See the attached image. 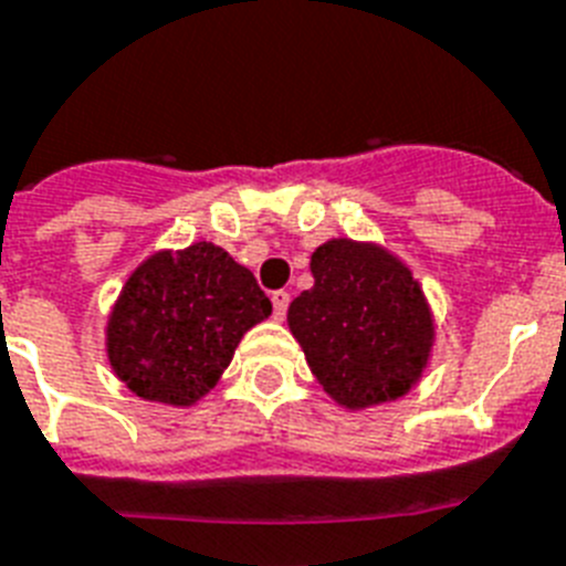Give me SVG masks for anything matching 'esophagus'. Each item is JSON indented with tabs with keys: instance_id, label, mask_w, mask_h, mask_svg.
<instances>
[{
	"instance_id": "obj_1",
	"label": "esophagus",
	"mask_w": 566,
	"mask_h": 566,
	"mask_svg": "<svg viewBox=\"0 0 566 566\" xmlns=\"http://www.w3.org/2000/svg\"><path fill=\"white\" fill-rule=\"evenodd\" d=\"M270 302H273V316H275V319H284V313H287V305H291V293L275 291L273 296H270Z\"/></svg>"
}]
</instances>
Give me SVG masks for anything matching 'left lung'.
Instances as JSON below:
<instances>
[{"label":"left lung","instance_id":"1","mask_svg":"<svg viewBox=\"0 0 566 566\" xmlns=\"http://www.w3.org/2000/svg\"><path fill=\"white\" fill-rule=\"evenodd\" d=\"M311 273L313 287L293 298L287 325L322 391L348 411L406 397L437 339L411 268L377 241L339 235L313 250Z\"/></svg>","mask_w":566,"mask_h":566}]
</instances>
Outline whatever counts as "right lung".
I'll use <instances>...</instances> for the list:
<instances>
[{"instance_id": "add662e5", "label": "right lung", "mask_w": 566, "mask_h": 566, "mask_svg": "<svg viewBox=\"0 0 566 566\" xmlns=\"http://www.w3.org/2000/svg\"><path fill=\"white\" fill-rule=\"evenodd\" d=\"M273 313L255 275L212 241L158 250L106 319V359L135 397L189 408L218 386L250 327Z\"/></svg>"}]
</instances>
